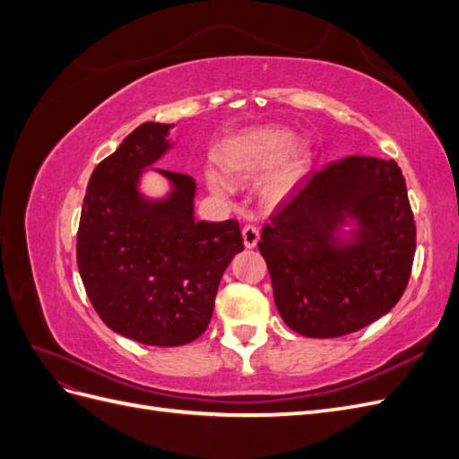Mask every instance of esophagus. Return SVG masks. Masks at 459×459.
<instances>
[{
  "instance_id": "esophagus-1",
  "label": "esophagus",
  "mask_w": 459,
  "mask_h": 459,
  "mask_svg": "<svg viewBox=\"0 0 459 459\" xmlns=\"http://www.w3.org/2000/svg\"><path fill=\"white\" fill-rule=\"evenodd\" d=\"M258 239H260V231L255 224H248L243 228V241H245L247 248H255Z\"/></svg>"
}]
</instances>
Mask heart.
<instances>
[{
    "label": "heart",
    "mask_w": 459,
    "mask_h": 459,
    "mask_svg": "<svg viewBox=\"0 0 459 459\" xmlns=\"http://www.w3.org/2000/svg\"><path fill=\"white\" fill-rule=\"evenodd\" d=\"M295 137L287 130L280 128H264L251 130L231 137L218 151V160L221 166L238 178H251L264 174L280 164L293 149ZM304 172V164L300 160H293L285 164L283 169L277 170L266 184V197L270 201H281L287 193L295 187ZM208 184L214 191L226 193L230 191V184L224 178L211 172L208 174Z\"/></svg>",
    "instance_id": "b5f03b06"
}]
</instances>
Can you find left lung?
Masks as SVG:
<instances>
[{
    "instance_id": "8db88e82",
    "label": "left lung",
    "mask_w": 459,
    "mask_h": 459,
    "mask_svg": "<svg viewBox=\"0 0 459 459\" xmlns=\"http://www.w3.org/2000/svg\"><path fill=\"white\" fill-rule=\"evenodd\" d=\"M360 226L349 245L334 233ZM258 251L283 322L299 335L342 337L404 295L415 255L406 179L394 160L351 155L312 170L264 226Z\"/></svg>"
}]
</instances>
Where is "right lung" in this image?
I'll list each match as a JSON object with an SVG mask.
<instances>
[{"instance_id": "1", "label": "right lung", "mask_w": 459, "mask_h": 459, "mask_svg": "<svg viewBox=\"0 0 459 459\" xmlns=\"http://www.w3.org/2000/svg\"><path fill=\"white\" fill-rule=\"evenodd\" d=\"M172 124L145 122L95 166L82 204L76 260L103 324L132 341L179 346L211 324L221 273L243 251L238 220H195V182L160 170L172 193L147 201L140 174L170 149Z\"/></svg>"}]
</instances>
